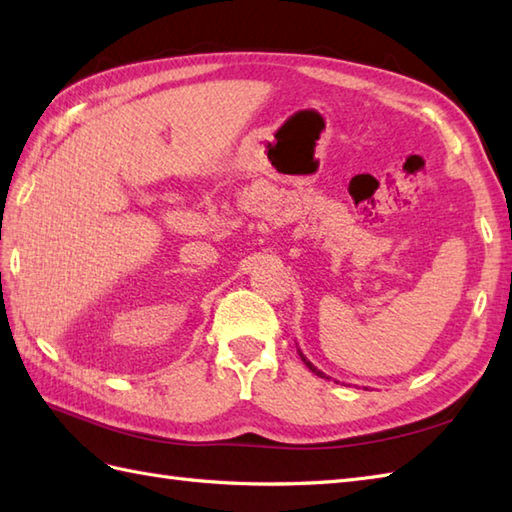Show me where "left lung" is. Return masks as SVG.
I'll use <instances>...</instances> for the list:
<instances>
[{"label":"left lung","instance_id":"left-lung-1","mask_svg":"<svg viewBox=\"0 0 512 512\" xmlns=\"http://www.w3.org/2000/svg\"><path fill=\"white\" fill-rule=\"evenodd\" d=\"M297 352H299V356H301V361H303V363H306V365L310 367V372H312V374H317V376H321V378H330V376H325V374L321 372V369H317V367H314V365H312V363L308 361V358H306V356H303V352L299 350V347H297Z\"/></svg>","mask_w":512,"mask_h":512}]
</instances>
